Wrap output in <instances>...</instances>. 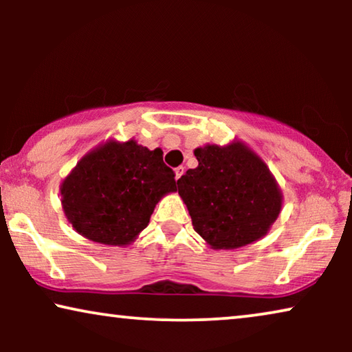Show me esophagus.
<instances>
[{
	"label": "esophagus",
	"instance_id": "34e87169",
	"mask_svg": "<svg viewBox=\"0 0 352 352\" xmlns=\"http://www.w3.org/2000/svg\"><path fill=\"white\" fill-rule=\"evenodd\" d=\"M175 173H176V181L181 179V176L184 175V166H177L176 170H175Z\"/></svg>",
	"mask_w": 352,
	"mask_h": 352
}]
</instances>
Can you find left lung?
<instances>
[{
    "label": "left lung",
    "instance_id": "left-lung-1",
    "mask_svg": "<svg viewBox=\"0 0 352 352\" xmlns=\"http://www.w3.org/2000/svg\"><path fill=\"white\" fill-rule=\"evenodd\" d=\"M199 166L177 179L195 232L213 248L232 250L267 234L282 208V194L256 153L240 142L194 151Z\"/></svg>",
    "mask_w": 352,
    "mask_h": 352
}]
</instances>
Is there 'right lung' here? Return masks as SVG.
I'll use <instances>...</instances> for the list:
<instances>
[{
  "mask_svg": "<svg viewBox=\"0 0 352 352\" xmlns=\"http://www.w3.org/2000/svg\"><path fill=\"white\" fill-rule=\"evenodd\" d=\"M175 171L162 151L136 141H110L81 158L60 186L69 223L83 237L104 245L131 243L147 228L153 208L176 190Z\"/></svg>",
  "mask_w": 352,
  "mask_h": 352,
  "instance_id": "right-lung-1",
  "label": "right lung"
}]
</instances>
